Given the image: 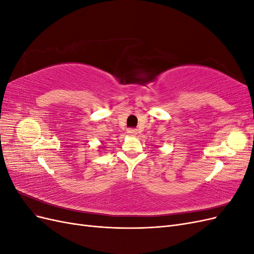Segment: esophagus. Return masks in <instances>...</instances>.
<instances>
[{"mask_svg":"<svg viewBox=\"0 0 254 254\" xmlns=\"http://www.w3.org/2000/svg\"><path fill=\"white\" fill-rule=\"evenodd\" d=\"M127 133L129 134V135H135L136 133H137V130L136 129H128L127 130Z\"/></svg>","mask_w":254,"mask_h":254,"instance_id":"obj_1","label":"esophagus"}]
</instances>
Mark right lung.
I'll return each instance as SVG.
<instances>
[{
	"instance_id": "add662e5",
	"label": "right lung",
	"mask_w": 254,
	"mask_h": 254,
	"mask_svg": "<svg viewBox=\"0 0 254 254\" xmlns=\"http://www.w3.org/2000/svg\"><path fill=\"white\" fill-rule=\"evenodd\" d=\"M105 147V146H101V148H104Z\"/></svg>"
}]
</instances>
